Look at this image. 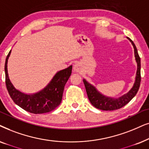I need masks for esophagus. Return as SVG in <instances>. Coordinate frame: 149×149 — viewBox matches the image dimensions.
Listing matches in <instances>:
<instances>
[{
  "instance_id": "34e87169",
  "label": "esophagus",
  "mask_w": 149,
  "mask_h": 149,
  "mask_svg": "<svg viewBox=\"0 0 149 149\" xmlns=\"http://www.w3.org/2000/svg\"><path fill=\"white\" fill-rule=\"evenodd\" d=\"M73 70L76 71V72H80L82 70V66H81L80 63H76V64L73 65Z\"/></svg>"
}]
</instances>
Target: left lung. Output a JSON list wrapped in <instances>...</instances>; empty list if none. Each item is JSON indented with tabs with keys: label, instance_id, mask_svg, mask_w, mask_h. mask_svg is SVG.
Instances as JSON below:
<instances>
[{
	"label": "left lung",
	"instance_id": "1",
	"mask_svg": "<svg viewBox=\"0 0 149 149\" xmlns=\"http://www.w3.org/2000/svg\"><path fill=\"white\" fill-rule=\"evenodd\" d=\"M127 39L130 41L133 47H134V56L137 63V71L134 84L133 85L132 88L130 89V91L128 93H127L126 94H124L121 97H119L113 98L103 95L102 93L99 92L97 89L95 88L93 85L87 82L85 79H83V82H84L85 88H86L88 100L91 103V104L96 108L106 111L115 110L121 108L122 107L128 104L134 97L135 95L138 92V89H139L140 81H141V76H140V66H141V65H140V58L139 55H138V50H137L134 43L128 37Z\"/></svg>",
	"mask_w": 149,
	"mask_h": 149
}]
</instances>
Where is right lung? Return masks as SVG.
<instances>
[{"mask_svg": "<svg viewBox=\"0 0 149 149\" xmlns=\"http://www.w3.org/2000/svg\"><path fill=\"white\" fill-rule=\"evenodd\" d=\"M11 50L5 61V83L8 93L17 106L33 114H43L54 110L61 103L65 85L71 74L72 65L57 72L45 87L39 92L26 94L17 90L9 80L7 62Z\"/></svg>", "mask_w": 149, "mask_h": 149, "instance_id": "add662e5", "label": "right lung"}]
</instances>
